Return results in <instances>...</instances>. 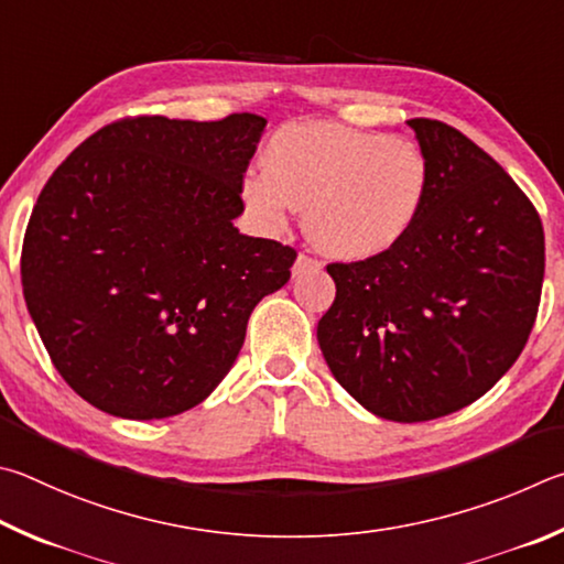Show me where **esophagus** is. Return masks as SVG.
<instances>
[{"mask_svg": "<svg viewBox=\"0 0 564 564\" xmlns=\"http://www.w3.org/2000/svg\"><path fill=\"white\" fill-rule=\"evenodd\" d=\"M310 270H322V262L312 260L310 254H300L297 262H294V267H292V276H302L304 272H310Z\"/></svg>", "mask_w": 564, "mask_h": 564, "instance_id": "esophagus-1", "label": "esophagus"}]
</instances>
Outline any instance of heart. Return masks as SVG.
<instances>
[{
	"mask_svg": "<svg viewBox=\"0 0 564 564\" xmlns=\"http://www.w3.org/2000/svg\"><path fill=\"white\" fill-rule=\"evenodd\" d=\"M429 167L416 145L337 123H292L242 177L247 210L267 227L307 207L312 242L337 260H371L401 242L426 200Z\"/></svg>",
	"mask_w": 564,
	"mask_h": 564,
	"instance_id": "1",
	"label": "heart"
}]
</instances>
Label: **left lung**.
Masks as SVG:
<instances>
[{
	"label": "left lung",
	"mask_w": 564,
	"mask_h": 564,
	"mask_svg": "<svg viewBox=\"0 0 564 564\" xmlns=\"http://www.w3.org/2000/svg\"><path fill=\"white\" fill-rule=\"evenodd\" d=\"M429 167L426 200L401 242L329 264L337 297L319 349L373 416H448L496 387L532 332L545 274L540 215L470 138L413 118Z\"/></svg>",
	"instance_id": "obj_1"
}]
</instances>
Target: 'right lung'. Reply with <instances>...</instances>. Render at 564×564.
<instances>
[{
	"instance_id": "right-lung-1",
	"label": "right lung",
	"mask_w": 564,
	"mask_h": 564,
	"mask_svg": "<svg viewBox=\"0 0 564 564\" xmlns=\"http://www.w3.org/2000/svg\"><path fill=\"white\" fill-rule=\"evenodd\" d=\"M267 121L123 118L48 177L22 247L26 310L56 371L118 419L197 406L232 369L257 302L297 252L242 235Z\"/></svg>"
}]
</instances>
